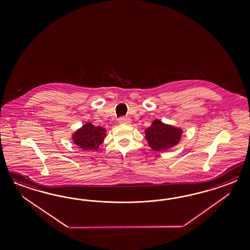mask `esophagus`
<instances>
[{
	"mask_svg": "<svg viewBox=\"0 0 250 250\" xmlns=\"http://www.w3.org/2000/svg\"><path fill=\"white\" fill-rule=\"evenodd\" d=\"M118 122L122 125H129V124H131L132 120L129 117H121V118H119Z\"/></svg>",
	"mask_w": 250,
	"mask_h": 250,
	"instance_id": "34e87169",
	"label": "esophagus"
}]
</instances>
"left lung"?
Here are the masks:
<instances>
[{
  "label": "left lung",
  "instance_id": "obj_1",
  "mask_svg": "<svg viewBox=\"0 0 250 250\" xmlns=\"http://www.w3.org/2000/svg\"><path fill=\"white\" fill-rule=\"evenodd\" d=\"M182 129L164 124L159 119L154 120L151 125L145 130V138L153 150H167L179 144Z\"/></svg>",
  "mask_w": 250,
  "mask_h": 250
}]
</instances>
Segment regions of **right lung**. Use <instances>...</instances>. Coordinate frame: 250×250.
<instances>
[{"label": "right lung", "mask_w": 250, "mask_h": 250, "mask_svg": "<svg viewBox=\"0 0 250 250\" xmlns=\"http://www.w3.org/2000/svg\"><path fill=\"white\" fill-rule=\"evenodd\" d=\"M72 141L83 150H97L104 140L106 129L86 123L72 134Z\"/></svg>", "instance_id": "1"}]
</instances>
